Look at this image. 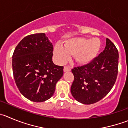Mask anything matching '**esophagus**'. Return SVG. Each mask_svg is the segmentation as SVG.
Masks as SVG:
<instances>
[{
	"label": "esophagus",
	"mask_w": 128,
	"mask_h": 128,
	"mask_svg": "<svg viewBox=\"0 0 128 128\" xmlns=\"http://www.w3.org/2000/svg\"><path fill=\"white\" fill-rule=\"evenodd\" d=\"M70 70H71V68H70V66H68V65L64 66V68H63V71L65 72H70Z\"/></svg>",
	"instance_id": "obj_1"
}]
</instances>
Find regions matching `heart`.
Masks as SVG:
<instances>
[{"instance_id":"1","label":"heart","mask_w":128,"mask_h":128,"mask_svg":"<svg viewBox=\"0 0 128 128\" xmlns=\"http://www.w3.org/2000/svg\"><path fill=\"white\" fill-rule=\"evenodd\" d=\"M100 48V41L98 38L88 40L84 38H74L65 40L62 46L60 44L56 45L54 54L60 63H65L70 55H74L78 63L86 65L97 56Z\"/></svg>"}]
</instances>
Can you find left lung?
<instances>
[{
    "label": "left lung",
    "mask_w": 128,
    "mask_h": 128,
    "mask_svg": "<svg viewBox=\"0 0 128 128\" xmlns=\"http://www.w3.org/2000/svg\"><path fill=\"white\" fill-rule=\"evenodd\" d=\"M119 54L115 45L106 39L105 49L87 65L72 70L74 98L84 104H92L104 98L112 89L118 72Z\"/></svg>",
    "instance_id": "1"
}]
</instances>
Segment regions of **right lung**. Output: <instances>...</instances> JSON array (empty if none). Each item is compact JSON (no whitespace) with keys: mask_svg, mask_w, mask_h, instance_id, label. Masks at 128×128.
I'll list each match as a JSON object with an SVG mask.
<instances>
[{"mask_svg":"<svg viewBox=\"0 0 128 128\" xmlns=\"http://www.w3.org/2000/svg\"><path fill=\"white\" fill-rule=\"evenodd\" d=\"M53 44L44 33L26 36L12 55L14 80L20 93L36 102L53 96L57 82L63 75V66L52 61Z\"/></svg>","mask_w":128,"mask_h":128,"instance_id":"right-lung-1","label":"right lung"}]
</instances>
